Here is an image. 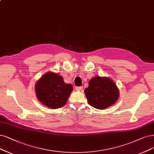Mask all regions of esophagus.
Segmentation results:
<instances>
[{
	"mask_svg": "<svg viewBox=\"0 0 154 154\" xmlns=\"http://www.w3.org/2000/svg\"><path fill=\"white\" fill-rule=\"evenodd\" d=\"M75 89L76 91H81L82 89V87H75Z\"/></svg>",
	"mask_w": 154,
	"mask_h": 154,
	"instance_id": "esophagus-1",
	"label": "esophagus"
}]
</instances>
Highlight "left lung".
I'll list each match as a JSON object with an SVG mask.
<instances>
[{"label": "left lung", "mask_w": 154, "mask_h": 154, "mask_svg": "<svg viewBox=\"0 0 154 154\" xmlns=\"http://www.w3.org/2000/svg\"><path fill=\"white\" fill-rule=\"evenodd\" d=\"M89 104L96 109L104 110L114 104L119 97V91L116 83L106 77H93L89 86L85 89Z\"/></svg>", "instance_id": "left-lung-1"}]
</instances>
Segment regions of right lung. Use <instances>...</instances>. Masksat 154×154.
<instances>
[{"label":"right lung","instance_id":"obj_1","mask_svg":"<svg viewBox=\"0 0 154 154\" xmlns=\"http://www.w3.org/2000/svg\"><path fill=\"white\" fill-rule=\"evenodd\" d=\"M35 94L41 103L51 109L64 106L73 91L70 84H66L58 73L48 72L35 85Z\"/></svg>","mask_w":154,"mask_h":154}]
</instances>
